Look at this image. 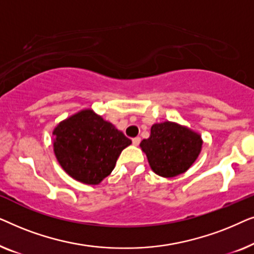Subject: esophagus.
I'll use <instances>...</instances> for the list:
<instances>
[{
    "label": "esophagus",
    "instance_id": "34e87169",
    "mask_svg": "<svg viewBox=\"0 0 254 254\" xmlns=\"http://www.w3.org/2000/svg\"><path fill=\"white\" fill-rule=\"evenodd\" d=\"M131 141H133V144L134 145H138V144H140V142H141V138L137 136V137H134Z\"/></svg>",
    "mask_w": 254,
    "mask_h": 254
}]
</instances>
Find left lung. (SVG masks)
Returning a JSON list of instances; mask_svg holds the SVG:
<instances>
[{
	"mask_svg": "<svg viewBox=\"0 0 254 254\" xmlns=\"http://www.w3.org/2000/svg\"><path fill=\"white\" fill-rule=\"evenodd\" d=\"M150 168L158 176L171 178L184 173L195 162L202 147L199 134L165 121L151 127L149 138L141 142Z\"/></svg>",
	"mask_w": 254,
	"mask_h": 254,
	"instance_id": "8db88e82",
	"label": "left lung"
}]
</instances>
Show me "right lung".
<instances>
[{
	"instance_id": "right-lung-1",
	"label": "right lung",
	"mask_w": 254,
	"mask_h": 254,
	"mask_svg": "<svg viewBox=\"0 0 254 254\" xmlns=\"http://www.w3.org/2000/svg\"><path fill=\"white\" fill-rule=\"evenodd\" d=\"M54 152L65 172L78 182L97 185L112 172L129 138L111 123L84 110L62 121L54 131Z\"/></svg>"
}]
</instances>
